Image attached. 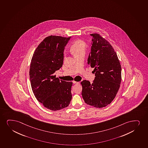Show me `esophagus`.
I'll use <instances>...</instances> for the list:
<instances>
[{
  "label": "esophagus",
  "instance_id": "obj_1",
  "mask_svg": "<svg viewBox=\"0 0 148 148\" xmlns=\"http://www.w3.org/2000/svg\"><path fill=\"white\" fill-rule=\"evenodd\" d=\"M73 83H74V84H79V82H76V81H73Z\"/></svg>",
  "mask_w": 148,
  "mask_h": 148
}]
</instances>
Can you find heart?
<instances>
[{
  "instance_id": "heart-1",
  "label": "heart",
  "mask_w": 148,
  "mask_h": 148,
  "mask_svg": "<svg viewBox=\"0 0 148 148\" xmlns=\"http://www.w3.org/2000/svg\"><path fill=\"white\" fill-rule=\"evenodd\" d=\"M86 43L82 40H78L73 43L70 48V50L73 55H78L85 53L86 50Z\"/></svg>"
}]
</instances>
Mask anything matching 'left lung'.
I'll return each mask as SVG.
<instances>
[{
    "label": "left lung",
    "mask_w": 148,
    "mask_h": 148,
    "mask_svg": "<svg viewBox=\"0 0 148 148\" xmlns=\"http://www.w3.org/2000/svg\"><path fill=\"white\" fill-rule=\"evenodd\" d=\"M93 37L88 64L94 68L95 78L81 82L85 102L96 108L110 104L116 96L121 82V66L117 54L109 43L98 34Z\"/></svg>",
    "instance_id": "8db88e82"
}]
</instances>
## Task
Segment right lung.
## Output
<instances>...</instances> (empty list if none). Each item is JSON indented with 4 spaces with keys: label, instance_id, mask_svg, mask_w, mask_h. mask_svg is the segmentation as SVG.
I'll use <instances>...</instances> for the list:
<instances>
[{
    "label": "right lung",
    "instance_id": "add662e5",
    "mask_svg": "<svg viewBox=\"0 0 148 148\" xmlns=\"http://www.w3.org/2000/svg\"><path fill=\"white\" fill-rule=\"evenodd\" d=\"M70 38L47 37L31 59L29 77L32 90L37 100L52 111L66 108L71 100L73 83L60 81L53 75L62 66L64 49Z\"/></svg>",
    "mask_w": 148,
    "mask_h": 148
}]
</instances>
